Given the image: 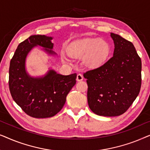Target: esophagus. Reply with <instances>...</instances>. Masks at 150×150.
Returning <instances> with one entry per match:
<instances>
[{"instance_id":"esophagus-1","label":"esophagus","mask_w":150,"mask_h":150,"mask_svg":"<svg viewBox=\"0 0 150 150\" xmlns=\"http://www.w3.org/2000/svg\"><path fill=\"white\" fill-rule=\"evenodd\" d=\"M76 80L77 81H81L83 80V76L81 74H78L76 76Z\"/></svg>"}]
</instances>
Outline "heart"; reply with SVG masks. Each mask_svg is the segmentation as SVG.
Wrapping results in <instances>:
<instances>
[{"label":"heart","mask_w":150,"mask_h":150,"mask_svg":"<svg viewBox=\"0 0 150 150\" xmlns=\"http://www.w3.org/2000/svg\"><path fill=\"white\" fill-rule=\"evenodd\" d=\"M110 46L102 39L83 38L73 42L67 49L70 56L74 58L83 57V63L88 68L100 67L110 54Z\"/></svg>","instance_id":"heart-1"}]
</instances>
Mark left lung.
Returning <instances> with one entry per match:
<instances>
[{
	"label": "left lung",
	"mask_w": 150,
	"mask_h": 150,
	"mask_svg": "<svg viewBox=\"0 0 150 150\" xmlns=\"http://www.w3.org/2000/svg\"><path fill=\"white\" fill-rule=\"evenodd\" d=\"M113 56L97 68L84 73L87 101L92 111L106 117L119 116L132 105L141 86V60L132 42L111 33Z\"/></svg>",
	"instance_id": "1"
}]
</instances>
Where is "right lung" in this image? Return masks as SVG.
Returning a JSON list of instances; mask_svg holds the SVG:
<instances>
[{
  "label": "right lung",
  "instance_id": "right-lung-1",
  "mask_svg": "<svg viewBox=\"0 0 150 150\" xmlns=\"http://www.w3.org/2000/svg\"><path fill=\"white\" fill-rule=\"evenodd\" d=\"M52 40L51 37L41 35L30 36L18 45L10 61L11 95L24 112L35 118L50 117L58 113L76 82V73L64 76L50 69L44 76L33 78L26 71V56L35 46H40L48 54H55Z\"/></svg>",
  "mask_w": 150,
  "mask_h": 150
}]
</instances>
